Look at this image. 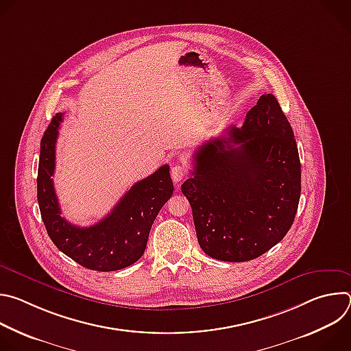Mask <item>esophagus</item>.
<instances>
[{"instance_id": "34e87169", "label": "esophagus", "mask_w": 351, "mask_h": 351, "mask_svg": "<svg viewBox=\"0 0 351 351\" xmlns=\"http://www.w3.org/2000/svg\"><path fill=\"white\" fill-rule=\"evenodd\" d=\"M186 173H187V169L182 164H176L171 169V176H172V180L175 184H179V182H182L184 179Z\"/></svg>"}]
</instances>
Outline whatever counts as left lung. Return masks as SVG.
Instances as JSON below:
<instances>
[{"instance_id": "1", "label": "left lung", "mask_w": 351, "mask_h": 351, "mask_svg": "<svg viewBox=\"0 0 351 351\" xmlns=\"http://www.w3.org/2000/svg\"><path fill=\"white\" fill-rule=\"evenodd\" d=\"M194 153L182 184L203 252L219 261L254 260L289 232L302 191L291 126L274 94H264L241 128L230 125Z\"/></svg>"}]
</instances>
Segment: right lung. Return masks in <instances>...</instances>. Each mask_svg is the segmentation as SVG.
Instances as JSON below:
<instances>
[{
  "instance_id": "obj_1",
  "label": "right lung",
  "mask_w": 351,
  "mask_h": 351,
  "mask_svg": "<svg viewBox=\"0 0 351 351\" xmlns=\"http://www.w3.org/2000/svg\"><path fill=\"white\" fill-rule=\"evenodd\" d=\"M61 122L62 114L58 112L40 143L37 199L47 233L58 250L87 269L101 272L123 269L144 254L149 229L173 193L169 165L134 183L111 214L95 225L88 228L72 225L61 217L51 178Z\"/></svg>"
}]
</instances>
